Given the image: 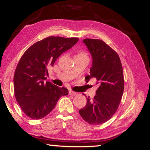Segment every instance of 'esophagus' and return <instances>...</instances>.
<instances>
[{"label":"esophagus","instance_id":"1","mask_svg":"<svg viewBox=\"0 0 150 150\" xmlns=\"http://www.w3.org/2000/svg\"><path fill=\"white\" fill-rule=\"evenodd\" d=\"M69 94L70 95H72V96H75V95H77V93L76 92H75V91H69Z\"/></svg>","mask_w":150,"mask_h":150}]
</instances>
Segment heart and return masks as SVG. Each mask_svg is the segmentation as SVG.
Segmentation results:
<instances>
[{
	"instance_id": "1",
	"label": "heart",
	"mask_w": 150,
	"mask_h": 150,
	"mask_svg": "<svg viewBox=\"0 0 150 150\" xmlns=\"http://www.w3.org/2000/svg\"><path fill=\"white\" fill-rule=\"evenodd\" d=\"M80 54H85L84 52H81V53H80Z\"/></svg>"
}]
</instances>
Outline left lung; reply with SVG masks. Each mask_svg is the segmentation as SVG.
<instances>
[{
  "label": "left lung",
  "mask_w": 150,
  "mask_h": 150,
  "mask_svg": "<svg viewBox=\"0 0 150 150\" xmlns=\"http://www.w3.org/2000/svg\"><path fill=\"white\" fill-rule=\"evenodd\" d=\"M83 42L93 57L86 82L95 77L99 87L92 100L87 98V105L79 112L83 120L96 125L110 120L120 105L124 88L122 65L117 53L103 40L87 38Z\"/></svg>",
  "instance_id": "1"
}]
</instances>
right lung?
<instances>
[{
  "mask_svg": "<svg viewBox=\"0 0 150 150\" xmlns=\"http://www.w3.org/2000/svg\"><path fill=\"white\" fill-rule=\"evenodd\" d=\"M77 38L50 36L31 45L20 58L14 75L15 97L27 116L38 120L47 116L68 89L44 82L47 69L65 51L78 42Z\"/></svg>",
  "mask_w": 150,
  "mask_h": 150,
  "instance_id": "1",
  "label": "right lung"
}]
</instances>
